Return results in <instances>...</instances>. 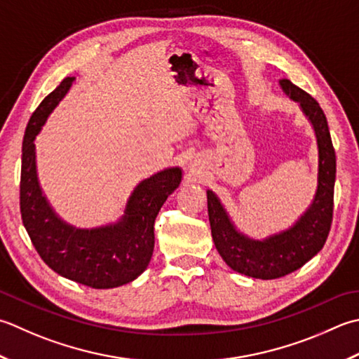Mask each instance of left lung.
Instances as JSON below:
<instances>
[{"mask_svg": "<svg viewBox=\"0 0 359 359\" xmlns=\"http://www.w3.org/2000/svg\"><path fill=\"white\" fill-rule=\"evenodd\" d=\"M278 83L286 96L299 102L318 143V187L310 205L291 227L255 240L238 230L221 199L207 189L208 219L217 252L229 268L259 280L287 276L318 255L327 241L333 217L336 154L324 110L290 79H280Z\"/></svg>", "mask_w": 359, "mask_h": 359, "instance_id": "obj_1", "label": "left lung"}]
</instances>
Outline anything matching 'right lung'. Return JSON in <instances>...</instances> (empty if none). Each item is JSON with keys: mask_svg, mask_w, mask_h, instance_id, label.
I'll list each match as a JSON object with an SVG mask.
<instances>
[{"mask_svg": "<svg viewBox=\"0 0 359 359\" xmlns=\"http://www.w3.org/2000/svg\"><path fill=\"white\" fill-rule=\"evenodd\" d=\"M74 79L65 77L27 123L21 149V219L35 250L54 272L95 290H109L133 282L146 271L156 241L154 222L168 196L179 188L182 168H165L140 182L116 222L79 229L63 221L40 187L34 140Z\"/></svg>", "mask_w": 359, "mask_h": 359, "instance_id": "obj_1", "label": "right lung"}]
</instances>
